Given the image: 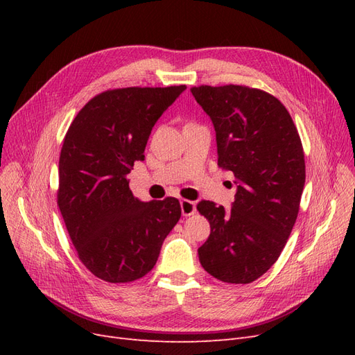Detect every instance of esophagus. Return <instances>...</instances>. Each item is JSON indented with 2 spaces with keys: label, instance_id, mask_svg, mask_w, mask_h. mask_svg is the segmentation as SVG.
<instances>
[{
  "label": "esophagus",
  "instance_id": "obj_1",
  "mask_svg": "<svg viewBox=\"0 0 355 355\" xmlns=\"http://www.w3.org/2000/svg\"><path fill=\"white\" fill-rule=\"evenodd\" d=\"M180 210L184 216H191V214L196 213V202L189 200H182L180 201Z\"/></svg>",
  "mask_w": 355,
  "mask_h": 355
}]
</instances>
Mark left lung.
Returning a JSON list of instances; mask_svg holds the SVG:
<instances>
[{"label":"left lung","instance_id":"1","mask_svg":"<svg viewBox=\"0 0 355 355\" xmlns=\"http://www.w3.org/2000/svg\"><path fill=\"white\" fill-rule=\"evenodd\" d=\"M191 93L216 132L218 166L232 171L237 185L230 210L198 202L210 223L200 263L223 283H252L275 263L296 222L305 185L302 142L270 93L234 84Z\"/></svg>","mask_w":355,"mask_h":355}]
</instances>
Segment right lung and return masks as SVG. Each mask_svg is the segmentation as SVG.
Instances as JSON below:
<instances>
[{"label":"right lung","mask_w":355,"mask_h":355,"mask_svg":"<svg viewBox=\"0 0 355 355\" xmlns=\"http://www.w3.org/2000/svg\"><path fill=\"white\" fill-rule=\"evenodd\" d=\"M187 85L127 87L94 96L71 123L59 158L58 204L80 261L103 282L153 270L180 219L179 200L141 201L128 188L158 118Z\"/></svg>","instance_id":"right-lung-1"}]
</instances>
